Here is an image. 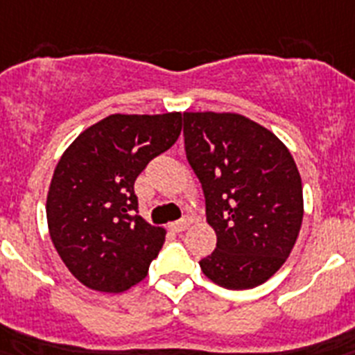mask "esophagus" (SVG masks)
<instances>
[{
	"label": "esophagus",
	"mask_w": 355,
	"mask_h": 355,
	"mask_svg": "<svg viewBox=\"0 0 355 355\" xmlns=\"http://www.w3.org/2000/svg\"><path fill=\"white\" fill-rule=\"evenodd\" d=\"M187 227H189V219H180V221H174V223L168 225L172 232H183V230H187Z\"/></svg>",
	"instance_id": "34e87169"
}]
</instances>
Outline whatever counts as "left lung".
Listing matches in <instances>:
<instances>
[{
  "instance_id": "left-lung-1",
  "label": "left lung",
  "mask_w": 355,
  "mask_h": 355,
  "mask_svg": "<svg viewBox=\"0 0 355 355\" xmlns=\"http://www.w3.org/2000/svg\"><path fill=\"white\" fill-rule=\"evenodd\" d=\"M184 150L203 187L216 250L199 261L216 285L247 290L279 270L303 223V184L276 134L234 112H184Z\"/></svg>"
}]
</instances>
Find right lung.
<instances>
[{"instance_id": "obj_1", "label": "right lung", "mask_w": 355, "mask_h": 355, "mask_svg": "<svg viewBox=\"0 0 355 355\" xmlns=\"http://www.w3.org/2000/svg\"><path fill=\"white\" fill-rule=\"evenodd\" d=\"M180 134L181 112L112 114L63 152L46 196V223L79 283L119 294L145 279L166 232L132 216L134 181Z\"/></svg>"}]
</instances>
